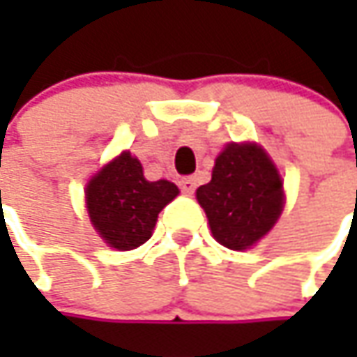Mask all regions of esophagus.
Here are the masks:
<instances>
[{
  "label": "esophagus",
  "instance_id": "1",
  "mask_svg": "<svg viewBox=\"0 0 357 357\" xmlns=\"http://www.w3.org/2000/svg\"><path fill=\"white\" fill-rule=\"evenodd\" d=\"M181 188H183V192L186 195H192L195 192V188H197V178L195 176H186L181 181Z\"/></svg>",
  "mask_w": 357,
  "mask_h": 357
}]
</instances>
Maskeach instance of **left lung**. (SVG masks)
Wrapping results in <instances>:
<instances>
[{
    "mask_svg": "<svg viewBox=\"0 0 357 357\" xmlns=\"http://www.w3.org/2000/svg\"><path fill=\"white\" fill-rule=\"evenodd\" d=\"M197 199L208 216L214 238L230 250H244L266 234L284 204L282 181L256 144H228L218 155L213 181Z\"/></svg>",
    "mask_w": 357,
    "mask_h": 357,
    "instance_id": "obj_1",
    "label": "left lung"
}]
</instances>
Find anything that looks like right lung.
I'll list each match as a JSON object with an SVG mask.
<instances>
[{"label":"right lung","instance_id":"1","mask_svg":"<svg viewBox=\"0 0 357 357\" xmlns=\"http://www.w3.org/2000/svg\"><path fill=\"white\" fill-rule=\"evenodd\" d=\"M178 195L169 181H146L130 153L109 162L87 185V211L95 230L117 250H132L151 238L158 213Z\"/></svg>","mask_w":357,"mask_h":357}]
</instances>
